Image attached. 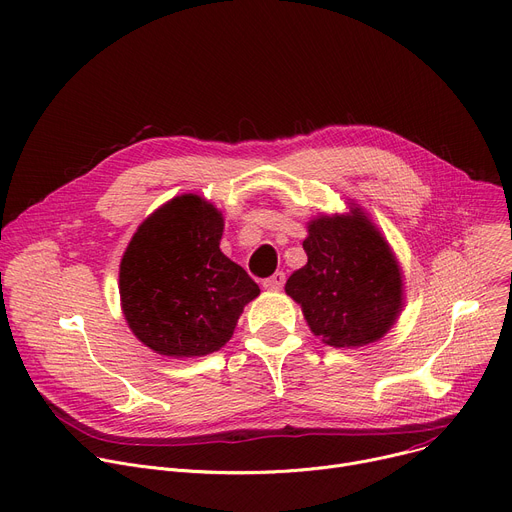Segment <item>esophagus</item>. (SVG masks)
<instances>
[{"instance_id": "34e87169", "label": "esophagus", "mask_w": 512, "mask_h": 512, "mask_svg": "<svg viewBox=\"0 0 512 512\" xmlns=\"http://www.w3.org/2000/svg\"><path fill=\"white\" fill-rule=\"evenodd\" d=\"M284 282H286L284 271H276L274 276L263 280V288H265V290H271V292H278V290L284 288Z\"/></svg>"}]
</instances>
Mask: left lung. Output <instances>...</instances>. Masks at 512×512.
<instances>
[{
    "instance_id": "obj_1",
    "label": "left lung",
    "mask_w": 512,
    "mask_h": 512,
    "mask_svg": "<svg viewBox=\"0 0 512 512\" xmlns=\"http://www.w3.org/2000/svg\"><path fill=\"white\" fill-rule=\"evenodd\" d=\"M302 241L309 257L286 282L306 325L333 348L379 342L403 311V271L360 206L348 214H321L306 224Z\"/></svg>"
}]
</instances>
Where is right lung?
<instances>
[{
    "mask_svg": "<svg viewBox=\"0 0 512 512\" xmlns=\"http://www.w3.org/2000/svg\"><path fill=\"white\" fill-rule=\"evenodd\" d=\"M222 212L195 193L177 195L131 236L119 265L125 321L160 356L218 352L259 296L247 271L220 251Z\"/></svg>",
    "mask_w": 512,
    "mask_h": 512,
    "instance_id": "obj_1",
    "label": "right lung"
}]
</instances>
